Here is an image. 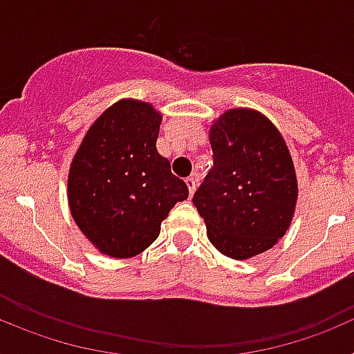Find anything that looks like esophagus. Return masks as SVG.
<instances>
[{
    "mask_svg": "<svg viewBox=\"0 0 354 354\" xmlns=\"http://www.w3.org/2000/svg\"><path fill=\"white\" fill-rule=\"evenodd\" d=\"M186 186L187 189H189V196L195 193V187H196V179H193V177H187L186 179Z\"/></svg>",
    "mask_w": 354,
    "mask_h": 354,
    "instance_id": "1",
    "label": "esophagus"
}]
</instances>
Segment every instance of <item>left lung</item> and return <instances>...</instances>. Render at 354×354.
I'll list each match as a JSON object with an SVG mask.
<instances>
[{
    "label": "left lung",
    "mask_w": 354,
    "mask_h": 354,
    "mask_svg": "<svg viewBox=\"0 0 354 354\" xmlns=\"http://www.w3.org/2000/svg\"><path fill=\"white\" fill-rule=\"evenodd\" d=\"M212 168L193 195L207 237L237 261L273 248L292 220L298 180L282 134L255 109H228L209 133Z\"/></svg>",
    "instance_id": "1"
}]
</instances>
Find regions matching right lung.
<instances>
[{"label": "right lung", "instance_id": "obj_1", "mask_svg": "<svg viewBox=\"0 0 354 354\" xmlns=\"http://www.w3.org/2000/svg\"><path fill=\"white\" fill-rule=\"evenodd\" d=\"M161 113L124 99L84 134L68 171V207L86 239L104 255L129 259L149 248L187 186L156 149Z\"/></svg>", "mask_w": 354, "mask_h": 354}]
</instances>
